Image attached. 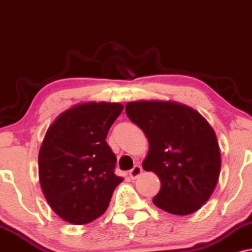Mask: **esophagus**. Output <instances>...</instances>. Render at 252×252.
<instances>
[{
  "label": "esophagus",
  "mask_w": 252,
  "mask_h": 252,
  "mask_svg": "<svg viewBox=\"0 0 252 252\" xmlns=\"http://www.w3.org/2000/svg\"><path fill=\"white\" fill-rule=\"evenodd\" d=\"M141 172H143V168L139 166V165H135V166L129 171V177H131L132 179H137L141 174Z\"/></svg>",
  "instance_id": "1"
}]
</instances>
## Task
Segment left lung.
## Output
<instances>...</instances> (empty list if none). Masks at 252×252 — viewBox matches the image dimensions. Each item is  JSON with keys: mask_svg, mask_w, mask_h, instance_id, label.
<instances>
[{"mask_svg": "<svg viewBox=\"0 0 252 252\" xmlns=\"http://www.w3.org/2000/svg\"><path fill=\"white\" fill-rule=\"evenodd\" d=\"M126 114L149 139L143 167L161 183L155 205L178 216L199 210L211 197L220 173L214 128L193 108L174 101L128 102Z\"/></svg>", "mask_w": 252, "mask_h": 252, "instance_id": "obj_1", "label": "left lung"}]
</instances>
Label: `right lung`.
<instances>
[{
  "instance_id": "1",
  "label": "right lung",
  "mask_w": 252,
  "mask_h": 252,
  "mask_svg": "<svg viewBox=\"0 0 252 252\" xmlns=\"http://www.w3.org/2000/svg\"><path fill=\"white\" fill-rule=\"evenodd\" d=\"M118 102H86L62 112L49 126L38 152V178L49 206L75 225L99 218L123 182L117 157L106 143L123 112Z\"/></svg>"
}]
</instances>
